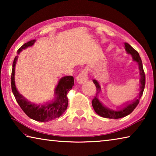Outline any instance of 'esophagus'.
<instances>
[{
	"instance_id": "esophagus-1",
	"label": "esophagus",
	"mask_w": 156,
	"mask_h": 156,
	"mask_svg": "<svg viewBox=\"0 0 156 156\" xmlns=\"http://www.w3.org/2000/svg\"><path fill=\"white\" fill-rule=\"evenodd\" d=\"M88 79V70L87 69H84L83 71H82L81 73L77 76V80L78 83L79 84H82L84 83Z\"/></svg>"
}]
</instances>
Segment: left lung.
<instances>
[{
	"mask_svg": "<svg viewBox=\"0 0 156 156\" xmlns=\"http://www.w3.org/2000/svg\"><path fill=\"white\" fill-rule=\"evenodd\" d=\"M125 48L126 52H127L128 54H130L132 57H133V59L134 60H136L139 65V69L140 71L141 76L140 91L139 96H138V98L134 99V100H133V102H131V103H127V105L124 106L122 108L118 107L119 110L118 111H113L107 109V107H104L103 105L101 104V102L99 101L98 99L96 97H94V99L92 100V106H93L94 111L96 112L97 114H98L99 115L102 116V117L103 118H110V119H118V118L125 117V116L130 114V113L136 109V107L138 106L141 97L142 96V94H143V91L145 87V81L146 80H145V73L143 69V66H142V62L140 58V56L138 52L137 51L136 49H134L129 44L125 43ZM93 82L95 84V85H96V87L98 91L97 94H98L100 91V87L99 85V84L96 80H94Z\"/></svg>",
	"mask_w": 156,
	"mask_h": 156,
	"instance_id": "left-lung-1",
	"label": "left lung"
}]
</instances>
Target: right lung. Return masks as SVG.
Listing matches in <instances>:
<instances>
[{
  "instance_id": "obj_1",
  "label": "right lung",
  "mask_w": 156,
  "mask_h": 156,
  "mask_svg": "<svg viewBox=\"0 0 156 156\" xmlns=\"http://www.w3.org/2000/svg\"><path fill=\"white\" fill-rule=\"evenodd\" d=\"M36 40H31L25 43L18 50V54L23 49L31 46L35 43ZM18 57L14 58L12 65V71L11 75L12 90L18 104L21 109L25 113L28 117L34 120L39 122H48V121L56 119L62 115L66 111L68 106L67 94L74 84L73 77L72 76H67L60 79L56 89V99L54 102L47 105H37L28 102L24 97L18 93L15 86L14 73L15 65Z\"/></svg>"
}]
</instances>
